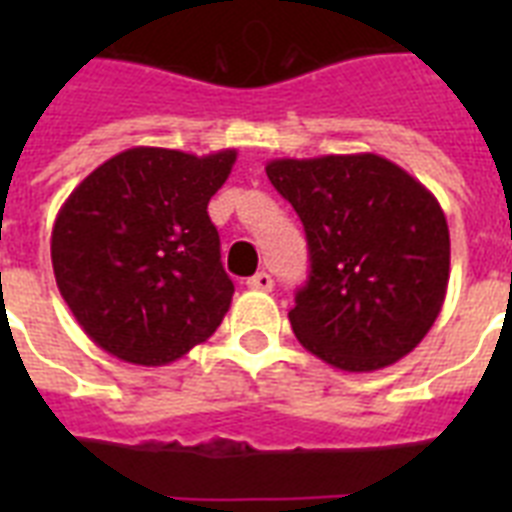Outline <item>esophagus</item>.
<instances>
[{"label":"esophagus","mask_w":512,"mask_h":512,"mask_svg":"<svg viewBox=\"0 0 512 512\" xmlns=\"http://www.w3.org/2000/svg\"><path fill=\"white\" fill-rule=\"evenodd\" d=\"M247 287L249 289H257V292H271L273 289V279H271V273H255L252 279H247Z\"/></svg>","instance_id":"1"}]
</instances>
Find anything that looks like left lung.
I'll list each match as a JSON object with an SVG mask.
<instances>
[{
	"instance_id": "8db88e82",
	"label": "left lung",
	"mask_w": 512,
	"mask_h": 512,
	"mask_svg": "<svg viewBox=\"0 0 512 512\" xmlns=\"http://www.w3.org/2000/svg\"><path fill=\"white\" fill-rule=\"evenodd\" d=\"M265 172L308 239L311 273L289 311L300 345L342 372L412 353L449 284V225L436 196L377 154L273 159Z\"/></svg>"
}]
</instances>
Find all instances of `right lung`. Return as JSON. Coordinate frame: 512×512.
<instances>
[{"instance_id": "obj_1", "label": "right lung", "mask_w": 512, "mask_h": 512, "mask_svg": "<svg viewBox=\"0 0 512 512\" xmlns=\"http://www.w3.org/2000/svg\"><path fill=\"white\" fill-rule=\"evenodd\" d=\"M233 162V148L193 156L138 146L71 191L52 225V271L95 345L164 366L215 335L233 281L207 204Z\"/></svg>"}]
</instances>
